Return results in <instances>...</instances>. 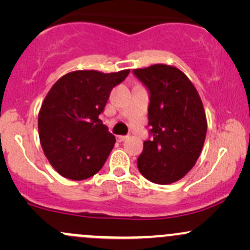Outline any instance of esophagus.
Listing matches in <instances>:
<instances>
[{
	"label": "esophagus",
	"mask_w": 250,
	"mask_h": 250,
	"mask_svg": "<svg viewBox=\"0 0 250 250\" xmlns=\"http://www.w3.org/2000/svg\"><path fill=\"white\" fill-rule=\"evenodd\" d=\"M127 139H128V136H125V135H119V136H117V141H120V142L125 141V140H127Z\"/></svg>",
	"instance_id": "obj_1"
}]
</instances>
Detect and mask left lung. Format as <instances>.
Returning a JSON list of instances; mask_svg holds the SVG:
<instances>
[{
	"label": "left lung",
	"instance_id": "8db88e82",
	"mask_svg": "<svg viewBox=\"0 0 250 250\" xmlns=\"http://www.w3.org/2000/svg\"><path fill=\"white\" fill-rule=\"evenodd\" d=\"M149 90L150 140L143 143L137 168L157 185L179 181L194 167L207 134L201 97L190 80L176 67L153 64L134 69Z\"/></svg>",
	"mask_w": 250,
	"mask_h": 250
}]
</instances>
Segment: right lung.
I'll return each mask as SVG.
<instances>
[{
	"mask_svg": "<svg viewBox=\"0 0 250 250\" xmlns=\"http://www.w3.org/2000/svg\"><path fill=\"white\" fill-rule=\"evenodd\" d=\"M129 71H71L47 94L39 113L40 142L48 161L63 177L85 180L107 161L116 140L99 116L111 89Z\"/></svg>",
	"mask_w": 250,
	"mask_h": 250,
	"instance_id": "1",
	"label": "right lung"
}]
</instances>
